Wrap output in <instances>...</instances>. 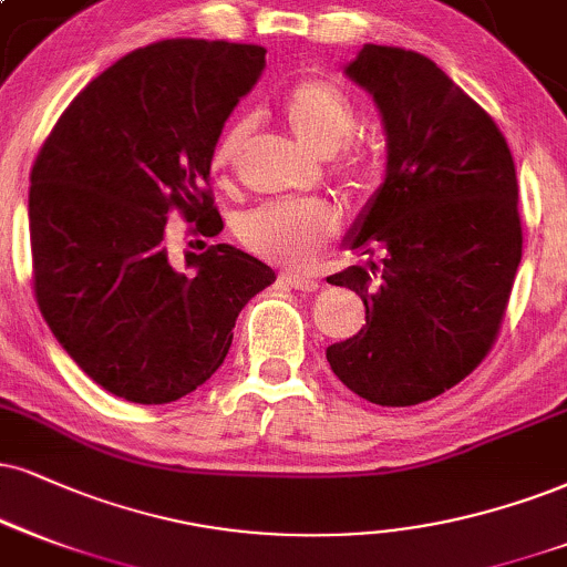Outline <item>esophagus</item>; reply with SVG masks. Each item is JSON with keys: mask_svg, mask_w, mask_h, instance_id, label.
Returning <instances> with one entry per match:
<instances>
[{"mask_svg": "<svg viewBox=\"0 0 567 567\" xmlns=\"http://www.w3.org/2000/svg\"><path fill=\"white\" fill-rule=\"evenodd\" d=\"M281 281L297 291H316L318 278L305 276V272H281Z\"/></svg>", "mask_w": 567, "mask_h": 567, "instance_id": "1", "label": "esophagus"}]
</instances>
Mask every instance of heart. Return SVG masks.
Masks as SVG:
<instances>
[{"mask_svg":"<svg viewBox=\"0 0 567 567\" xmlns=\"http://www.w3.org/2000/svg\"><path fill=\"white\" fill-rule=\"evenodd\" d=\"M284 123L291 136L318 157H331L347 144L358 125V110L337 83L310 79L297 83L284 100ZM251 123H230L213 150V171L226 176L249 142ZM349 157L347 171H358ZM337 230V213L323 202H270L249 209L239 220V239L272 262L302 265Z\"/></svg>","mask_w":567,"mask_h":567,"instance_id":"b5f03b06","label":"heart"}]
</instances>
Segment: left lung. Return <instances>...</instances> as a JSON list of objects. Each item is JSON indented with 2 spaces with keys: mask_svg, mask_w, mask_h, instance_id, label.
I'll list each match as a JSON object with an SVG mask.
<instances>
[{
  "mask_svg": "<svg viewBox=\"0 0 567 567\" xmlns=\"http://www.w3.org/2000/svg\"><path fill=\"white\" fill-rule=\"evenodd\" d=\"M373 96L386 176L347 230L365 255L328 276L365 305V326L326 349L362 400L410 408L478 368L520 265L518 178L505 136L436 62L365 44L344 68Z\"/></svg>",
  "mask_w": 567,
  "mask_h": 567,
  "instance_id": "left-lung-1",
  "label": "left lung"
}]
</instances>
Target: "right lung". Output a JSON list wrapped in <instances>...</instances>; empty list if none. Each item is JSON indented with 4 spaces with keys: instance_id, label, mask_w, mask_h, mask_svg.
Listing matches in <instances>:
<instances>
[{
    "instance_id": "right-lung-1",
    "label": "right lung",
    "mask_w": 567,
    "mask_h": 567,
    "mask_svg": "<svg viewBox=\"0 0 567 567\" xmlns=\"http://www.w3.org/2000/svg\"><path fill=\"white\" fill-rule=\"evenodd\" d=\"M265 49L167 39L125 54L70 102L31 171L33 291L91 381L136 404L192 394L226 360L268 265L213 244L171 251L167 215L218 236L209 165Z\"/></svg>"
}]
</instances>
